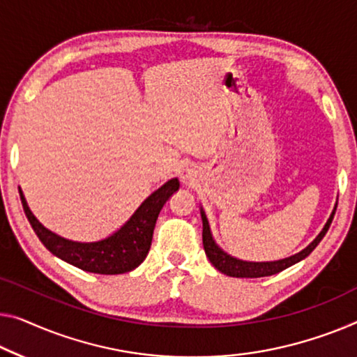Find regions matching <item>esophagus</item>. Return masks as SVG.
<instances>
[{
    "label": "esophagus",
    "instance_id": "obj_1",
    "mask_svg": "<svg viewBox=\"0 0 357 357\" xmlns=\"http://www.w3.org/2000/svg\"><path fill=\"white\" fill-rule=\"evenodd\" d=\"M181 179H183V183H190V181H194V173L190 172V169H185V172L181 173Z\"/></svg>",
    "mask_w": 357,
    "mask_h": 357
}]
</instances>
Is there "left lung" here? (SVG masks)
I'll list each match as a JSON object with an SVG mask.
<instances>
[{
  "mask_svg": "<svg viewBox=\"0 0 357 357\" xmlns=\"http://www.w3.org/2000/svg\"><path fill=\"white\" fill-rule=\"evenodd\" d=\"M335 210H337V206H335ZM335 210L332 211V215H331V218H328L327 225L324 226V229L321 231V234H319V236L314 238V241H312L305 250H301L300 253H296V255H294V257H290V258L279 259V261H269V263L242 261V259L232 258L227 253L222 252V250L216 245L215 241H213L211 232H210V226H208V220H206L205 213L200 211L202 213V222H204V231H202V238H204L205 253H206V257H208L210 263L215 266V268L220 271V273L226 274V275H231V278H250V279H255V278H266V275L278 274V273H280V271L290 268V266H294L295 263L301 261V259H305L307 255H310L312 250H314L319 245V242L322 241L324 236H326L327 231H328V227H331V225H332Z\"/></svg>",
  "mask_w": 357,
  "mask_h": 357,
  "instance_id": "8db88e82",
  "label": "left lung"
}]
</instances>
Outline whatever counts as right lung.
<instances>
[{
  "instance_id": "1",
  "label": "right lung",
  "mask_w": 357,
  "mask_h": 357,
  "mask_svg": "<svg viewBox=\"0 0 357 357\" xmlns=\"http://www.w3.org/2000/svg\"><path fill=\"white\" fill-rule=\"evenodd\" d=\"M179 189L178 179H169L160 189L155 190L151 197L142 202V205L135 211L123 227H120L114 236L104 241L82 243L72 242L67 238L56 236L47 231L41 222L31 215L22 192L20 200L25 211V216L33 227V231L52 255L63 261L70 263L77 268L94 274H123L137 268L147 257L152 243V234L155 227L158 213L167 204L169 195Z\"/></svg>"
}]
</instances>
